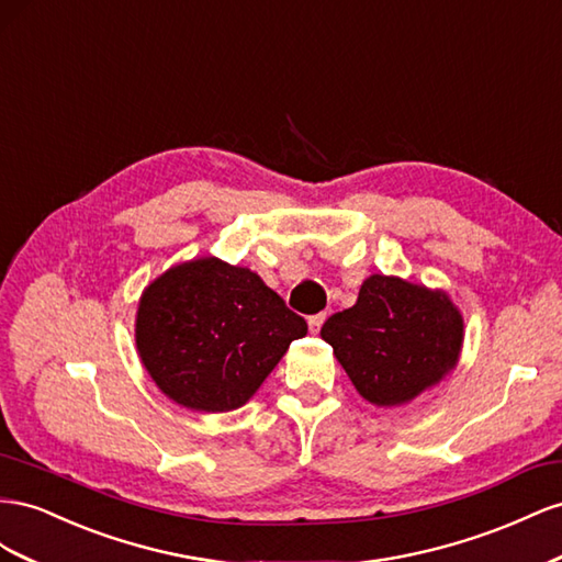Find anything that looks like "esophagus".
<instances>
[{
	"label": "esophagus",
	"mask_w": 562,
	"mask_h": 562,
	"mask_svg": "<svg viewBox=\"0 0 562 562\" xmlns=\"http://www.w3.org/2000/svg\"><path fill=\"white\" fill-rule=\"evenodd\" d=\"M325 317H327L325 313H317V315H311V317H308V327H311V331H313V334H317V331H319V327H323Z\"/></svg>",
	"instance_id": "obj_1"
}]
</instances>
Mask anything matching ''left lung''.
<instances>
[{
  "label": "left lung",
  "mask_w": 562,
  "mask_h": 562,
  "mask_svg": "<svg viewBox=\"0 0 562 562\" xmlns=\"http://www.w3.org/2000/svg\"><path fill=\"white\" fill-rule=\"evenodd\" d=\"M319 334L364 400L395 407L454 370L463 317L445 292L372 276L356 306L334 313Z\"/></svg>",
  "instance_id": "8db88e82"
}]
</instances>
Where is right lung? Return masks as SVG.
Wrapping results in <instances>:
<instances>
[{
  "label": "right lung",
  "mask_w": 562,
  "mask_h": 562,
  "mask_svg": "<svg viewBox=\"0 0 562 562\" xmlns=\"http://www.w3.org/2000/svg\"><path fill=\"white\" fill-rule=\"evenodd\" d=\"M306 331L256 272L216 256L162 272L136 313L140 362L159 391L195 412L243 407Z\"/></svg>",
  "instance_id": "obj_1"
}]
</instances>
